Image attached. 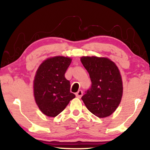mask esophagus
I'll use <instances>...</instances> for the list:
<instances>
[{
	"label": "esophagus",
	"mask_w": 150,
	"mask_h": 150,
	"mask_svg": "<svg viewBox=\"0 0 150 150\" xmlns=\"http://www.w3.org/2000/svg\"><path fill=\"white\" fill-rule=\"evenodd\" d=\"M82 96H83V91H82V90H79L77 93H76V96L78 98H81L82 97Z\"/></svg>",
	"instance_id": "obj_1"
}]
</instances>
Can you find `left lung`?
<instances>
[{
	"label": "left lung",
	"mask_w": 150,
	"mask_h": 150,
	"mask_svg": "<svg viewBox=\"0 0 150 150\" xmlns=\"http://www.w3.org/2000/svg\"><path fill=\"white\" fill-rule=\"evenodd\" d=\"M91 86L81 98L86 107L98 117H106L118 107L123 93L122 80L115 63L104 57H82Z\"/></svg>",
	"instance_id": "obj_1"
}]
</instances>
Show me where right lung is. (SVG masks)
I'll list each match as a JSON object with an SVG mask.
<instances>
[{
	"label": "right lung",
	"instance_id": "right-lung-1",
	"mask_svg": "<svg viewBox=\"0 0 150 150\" xmlns=\"http://www.w3.org/2000/svg\"><path fill=\"white\" fill-rule=\"evenodd\" d=\"M71 62L69 57L57 56L45 60L37 70L33 83L34 96L41 111L56 117L76 96L65 74Z\"/></svg>",
	"mask_w": 150,
	"mask_h": 150
}]
</instances>
